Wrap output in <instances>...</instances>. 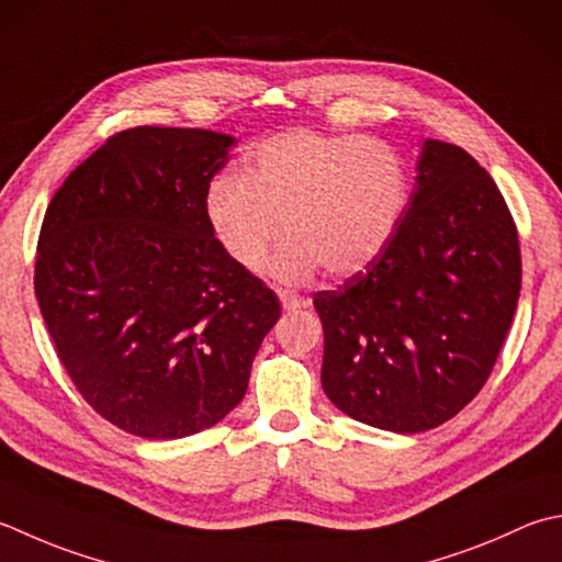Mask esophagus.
Returning <instances> with one entry per match:
<instances>
[{"mask_svg": "<svg viewBox=\"0 0 562 562\" xmlns=\"http://www.w3.org/2000/svg\"><path fill=\"white\" fill-rule=\"evenodd\" d=\"M278 296H280V302H282V306H284V310H288V312L300 310V306L304 304L302 296L296 294V292H292V290H278Z\"/></svg>", "mask_w": 562, "mask_h": 562, "instance_id": "1", "label": "esophagus"}]
</instances>
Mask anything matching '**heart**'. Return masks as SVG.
Wrapping results in <instances>:
<instances>
[{
	"label": "heart",
	"instance_id": "b5f03b06",
	"mask_svg": "<svg viewBox=\"0 0 562 562\" xmlns=\"http://www.w3.org/2000/svg\"><path fill=\"white\" fill-rule=\"evenodd\" d=\"M409 192V168L390 143L288 128L248 150L244 170L209 182L204 214L244 270L266 262L282 226L274 278L304 282L318 268L353 278L390 246Z\"/></svg>",
	"mask_w": 562,
	"mask_h": 562
}]
</instances>
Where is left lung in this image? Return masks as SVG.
<instances>
[{
  "mask_svg": "<svg viewBox=\"0 0 562 562\" xmlns=\"http://www.w3.org/2000/svg\"><path fill=\"white\" fill-rule=\"evenodd\" d=\"M416 172L382 256L314 294L326 397L394 434L441 426L477 397L521 290L519 234L490 172L443 140L424 143Z\"/></svg>",
  "mask_w": 562,
  "mask_h": 562,
  "instance_id": "8db88e82",
  "label": "left lung"
}]
</instances>
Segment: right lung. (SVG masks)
Masks as SVG:
<instances>
[{"instance_id":"add662e5","label":"right lung","mask_w":562,"mask_h":562,"mask_svg":"<svg viewBox=\"0 0 562 562\" xmlns=\"http://www.w3.org/2000/svg\"><path fill=\"white\" fill-rule=\"evenodd\" d=\"M236 138L136 126L109 136L43 216L36 300L85 402L140 438H182L244 400L280 302L218 246L206 187Z\"/></svg>"}]
</instances>
